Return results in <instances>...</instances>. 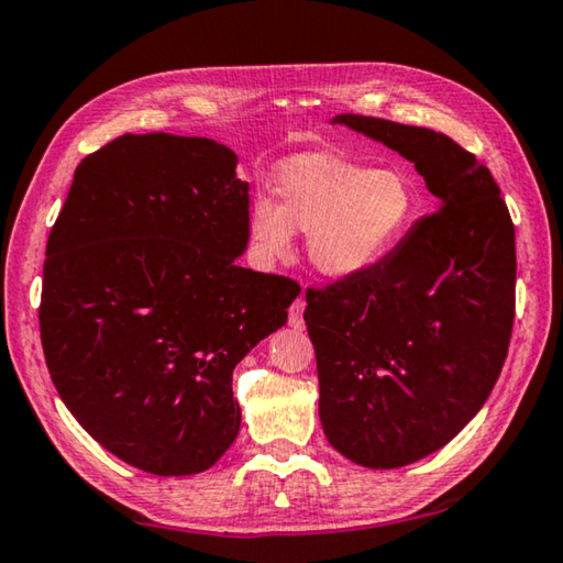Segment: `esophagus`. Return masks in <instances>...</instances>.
<instances>
[{
    "label": "esophagus",
    "instance_id": "esophagus-1",
    "mask_svg": "<svg viewBox=\"0 0 563 563\" xmlns=\"http://www.w3.org/2000/svg\"><path fill=\"white\" fill-rule=\"evenodd\" d=\"M302 312H305V298L300 295V298H295V302L290 305V310H288V322H290V328H295V330H302V325H305Z\"/></svg>",
    "mask_w": 563,
    "mask_h": 563
}]
</instances>
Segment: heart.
<instances>
[{"label":"heart","mask_w":563,"mask_h":563,"mask_svg":"<svg viewBox=\"0 0 563 563\" xmlns=\"http://www.w3.org/2000/svg\"><path fill=\"white\" fill-rule=\"evenodd\" d=\"M247 218L263 261H283L292 233H308V258L328 278H352L385 258L415 223L419 188L405 168H373L332 154H302L273 180Z\"/></svg>","instance_id":"heart-1"}]
</instances>
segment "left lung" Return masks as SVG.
I'll return each mask as SVG.
<instances>
[{"instance_id":"left-lung-1","label":"left lung","mask_w":563,"mask_h":563,"mask_svg":"<svg viewBox=\"0 0 563 563\" xmlns=\"http://www.w3.org/2000/svg\"><path fill=\"white\" fill-rule=\"evenodd\" d=\"M412 161L440 208L373 268L305 290L320 422L350 462L395 470L432 454L487 402L517 308V247L497 180L444 133L340 113Z\"/></svg>"}]
</instances>
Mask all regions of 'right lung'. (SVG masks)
<instances>
[{"mask_svg":"<svg viewBox=\"0 0 563 563\" xmlns=\"http://www.w3.org/2000/svg\"><path fill=\"white\" fill-rule=\"evenodd\" d=\"M235 161L211 139L123 133L76 166L46 241L52 383L93 440L148 474L221 460L241 430L233 367L300 292L235 265L251 208Z\"/></svg>","mask_w":563,"mask_h":563,"instance_id":"add662e5","label":"right lung"}]
</instances>
